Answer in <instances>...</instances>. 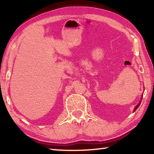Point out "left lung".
<instances>
[{
	"instance_id": "8db88e82",
	"label": "left lung",
	"mask_w": 154,
	"mask_h": 154,
	"mask_svg": "<svg viewBox=\"0 0 154 154\" xmlns=\"http://www.w3.org/2000/svg\"><path fill=\"white\" fill-rule=\"evenodd\" d=\"M142 98H143V94L141 95V97H140V100L139 101V104H138V105L136 106H135V107H134V110H133V111L134 112L135 111H136L137 110V109H138V107H139V105H140V102H141V100H142Z\"/></svg>"
}]
</instances>
